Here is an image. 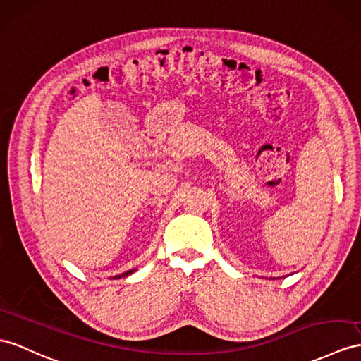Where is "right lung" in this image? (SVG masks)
I'll list each match as a JSON object with an SVG mask.
<instances>
[{
	"label": "right lung",
	"instance_id": "1",
	"mask_svg": "<svg viewBox=\"0 0 361 361\" xmlns=\"http://www.w3.org/2000/svg\"><path fill=\"white\" fill-rule=\"evenodd\" d=\"M135 271H136V269H130V271H126V272H124V274H121V276H118L116 279H121V277H126V276H130V274H131V272H135Z\"/></svg>",
	"mask_w": 361,
	"mask_h": 361
}]
</instances>
